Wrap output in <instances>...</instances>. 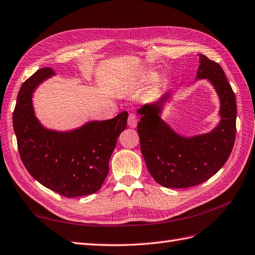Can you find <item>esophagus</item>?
<instances>
[{"mask_svg": "<svg viewBox=\"0 0 255 255\" xmlns=\"http://www.w3.org/2000/svg\"><path fill=\"white\" fill-rule=\"evenodd\" d=\"M136 124H137V120L135 118V115L133 113L129 114V116H128V126L134 128L136 126Z\"/></svg>", "mask_w": 255, "mask_h": 255, "instance_id": "esophagus-1", "label": "esophagus"}]
</instances>
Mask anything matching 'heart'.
Instances as JSON below:
<instances>
[{
    "label": "heart",
    "mask_w": 255,
    "mask_h": 255,
    "mask_svg": "<svg viewBox=\"0 0 255 255\" xmlns=\"http://www.w3.org/2000/svg\"><path fill=\"white\" fill-rule=\"evenodd\" d=\"M155 76H156L155 72L147 71V72H144V74L142 75L141 80H142V81H144V82H149V81H151L152 79L155 78Z\"/></svg>",
    "instance_id": "heart-1"
}]
</instances>
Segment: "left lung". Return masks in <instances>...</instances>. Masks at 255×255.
<instances>
[{
	"instance_id": "8db88e82",
	"label": "left lung",
	"mask_w": 255,
	"mask_h": 255,
	"mask_svg": "<svg viewBox=\"0 0 255 255\" xmlns=\"http://www.w3.org/2000/svg\"><path fill=\"white\" fill-rule=\"evenodd\" d=\"M198 79H208L221 101V122L212 132L185 137L160 119L166 94L159 101L137 110L141 151L152 178L166 188H189L202 184L229 159L236 136V98L218 63L200 54Z\"/></svg>"
}]
</instances>
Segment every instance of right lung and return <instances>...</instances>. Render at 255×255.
<instances>
[{
    "label": "right lung",
    "instance_id": "1",
    "mask_svg": "<svg viewBox=\"0 0 255 255\" xmlns=\"http://www.w3.org/2000/svg\"><path fill=\"white\" fill-rule=\"evenodd\" d=\"M53 75L49 67L38 69L20 87L12 114L20 158L27 172L50 190L66 198L95 193L108 175L109 160L126 129L128 113L90 122L69 132L43 128L35 118L32 93Z\"/></svg>",
    "mask_w": 255,
    "mask_h": 255
}]
</instances>
